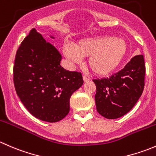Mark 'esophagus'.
Returning a JSON list of instances; mask_svg holds the SVG:
<instances>
[{
    "instance_id": "esophagus-1",
    "label": "esophagus",
    "mask_w": 156,
    "mask_h": 156,
    "mask_svg": "<svg viewBox=\"0 0 156 156\" xmlns=\"http://www.w3.org/2000/svg\"><path fill=\"white\" fill-rule=\"evenodd\" d=\"M83 80H84V82H87V81H89L90 78H88V77L86 76V75H83Z\"/></svg>"
}]
</instances>
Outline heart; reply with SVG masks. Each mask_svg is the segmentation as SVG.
Listing matches in <instances>:
<instances>
[{
	"mask_svg": "<svg viewBox=\"0 0 156 156\" xmlns=\"http://www.w3.org/2000/svg\"><path fill=\"white\" fill-rule=\"evenodd\" d=\"M127 50L125 41L108 36L83 39L76 44H64L62 51L69 62L79 64L83 57H88L87 65L95 75L104 76L112 73L125 56Z\"/></svg>",
	"mask_w": 156,
	"mask_h": 156,
	"instance_id": "heart-1",
	"label": "heart"
}]
</instances>
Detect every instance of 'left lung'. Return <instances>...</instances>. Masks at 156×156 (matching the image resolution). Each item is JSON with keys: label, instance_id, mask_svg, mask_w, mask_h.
Wrapping results in <instances>:
<instances>
[{"label": "left lung", "instance_id": "left-lung-1", "mask_svg": "<svg viewBox=\"0 0 156 156\" xmlns=\"http://www.w3.org/2000/svg\"><path fill=\"white\" fill-rule=\"evenodd\" d=\"M145 73L144 55H137L108 78L93 80L97 88L95 102L99 114L108 119L127 114L142 95Z\"/></svg>", "mask_w": 156, "mask_h": 156}]
</instances>
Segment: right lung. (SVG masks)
Instances as JSON below:
<instances>
[{
	"label": "right lung",
	"instance_id": "right-lung-1",
	"mask_svg": "<svg viewBox=\"0 0 156 156\" xmlns=\"http://www.w3.org/2000/svg\"><path fill=\"white\" fill-rule=\"evenodd\" d=\"M61 59L59 51L35 29L30 31L16 54V92L28 111L44 122L64 119L70 109L71 96L84 83L81 72L61 67Z\"/></svg>",
	"mask_w": 156,
	"mask_h": 156
}]
</instances>
